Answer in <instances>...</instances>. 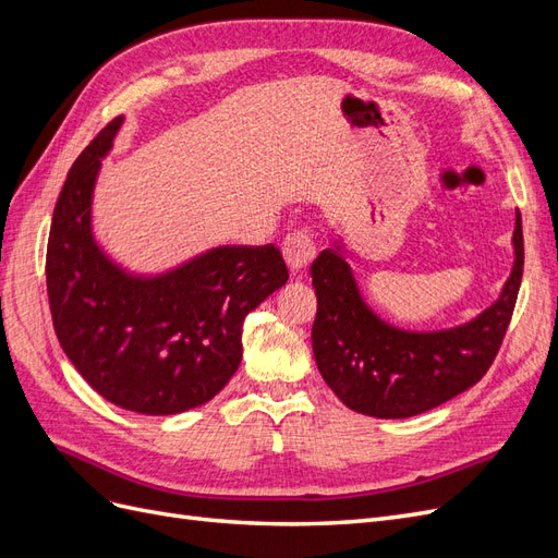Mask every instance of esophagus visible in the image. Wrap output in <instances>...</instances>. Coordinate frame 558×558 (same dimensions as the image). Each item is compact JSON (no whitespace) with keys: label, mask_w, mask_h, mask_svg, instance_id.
I'll return each instance as SVG.
<instances>
[{"label":"esophagus","mask_w":558,"mask_h":558,"mask_svg":"<svg viewBox=\"0 0 558 558\" xmlns=\"http://www.w3.org/2000/svg\"><path fill=\"white\" fill-rule=\"evenodd\" d=\"M281 248H283V258L289 263L293 275L305 272L316 256V246L307 230H295L291 234H286Z\"/></svg>","instance_id":"1"}]
</instances>
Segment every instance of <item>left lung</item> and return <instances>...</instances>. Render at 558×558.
Returning <instances> with one entry per match:
<instances>
[{
  "instance_id": "left-lung-1",
  "label": "left lung",
  "mask_w": 558,
  "mask_h": 558,
  "mask_svg": "<svg viewBox=\"0 0 558 558\" xmlns=\"http://www.w3.org/2000/svg\"><path fill=\"white\" fill-rule=\"evenodd\" d=\"M512 246V272L494 305L461 326L428 332L396 328L373 312L342 240L320 251L310 267L316 291L312 349L332 393L359 414L408 418L475 386L492 367L514 312L523 275L519 211Z\"/></svg>"
}]
</instances>
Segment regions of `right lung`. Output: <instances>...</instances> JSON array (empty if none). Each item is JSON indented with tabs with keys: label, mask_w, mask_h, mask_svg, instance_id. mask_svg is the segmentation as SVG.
Returning a JSON list of instances; mask_svg holds the SVG:
<instances>
[{
	"label": "right lung",
	"mask_w": 558,
	"mask_h": 558,
	"mask_svg": "<svg viewBox=\"0 0 558 558\" xmlns=\"http://www.w3.org/2000/svg\"><path fill=\"white\" fill-rule=\"evenodd\" d=\"M123 116L83 148L56 202L46 286L62 351L118 408L167 416L209 402L238 373L248 312L289 281L275 244L214 246L134 275L99 246L93 193Z\"/></svg>",
	"instance_id": "right-lung-1"
}]
</instances>
